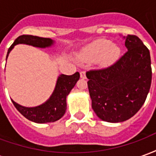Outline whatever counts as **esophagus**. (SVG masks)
I'll list each match as a JSON object with an SVG mask.
<instances>
[{
	"label": "esophagus",
	"mask_w": 156,
	"mask_h": 156,
	"mask_svg": "<svg viewBox=\"0 0 156 156\" xmlns=\"http://www.w3.org/2000/svg\"><path fill=\"white\" fill-rule=\"evenodd\" d=\"M80 77H81V78L85 79V78H86V73H85L84 71H82L81 73H80Z\"/></svg>",
	"instance_id": "1"
}]
</instances>
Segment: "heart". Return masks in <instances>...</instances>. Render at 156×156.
<instances>
[{
	"label": "heart",
	"mask_w": 156,
	"mask_h": 156,
	"mask_svg": "<svg viewBox=\"0 0 156 156\" xmlns=\"http://www.w3.org/2000/svg\"><path fill=\"white\" fill-rule=\"evenodd\" d=\"M84 55L89 60L100 59L104 66H109L117 61L120 56V48L112 44L107 39H98L85 49Z\"/></svg>",
	"instance_id": "heart-1"
}]
</instances>
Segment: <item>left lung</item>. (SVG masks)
Wrapping results in <instances>:
<instances>
[{
  "label": "left lung",
  "instance_id": "8db88e82",
  "mask_svg": "<svg viewBox=\"0 0 156 156\" xmlns=\"http://www.w3.org/2000/svg\"><path fill=\"white\" fill-rule=\"evenodd\" d=\"M128 51L107 68L86 73L92 108L110 123L133 117L144 105L152 79L150 51L135 35H128Z\"/></svg>",
  "mask_w": 156,
  "mask_h": 156
}]
</instances>
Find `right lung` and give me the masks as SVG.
Wrapping results in <instances>:
<instances>
[{
  "label": "right lung",
  "instance_id": "1",
  "mask_svg": "<svg viewBox=\"0 0 156 156\" xmlns=\"http://www.w3.org/2000/svg\"><path fill=\"white\" fill-rule=\"evenodd\" d=\"M19 43L32 45L37 48H46L51 46L53 43V41L50 38L40 37L37 36H19L12 43V46L9 48L6 58L8 57L9 52L14 48V46ZM79 78H80V74L78 72L73 75H60L58 78L54 92L50 98L45 104L37 107L26 108L19 105L13 100L12 101L16 108L29 120L38 124L54 122L60 119L64 115L67 108L66 98L72 90V88L74 87Z\"/></svg>",
  "mask_w": 156,
  "mask_h": 156
}]
</instances>
